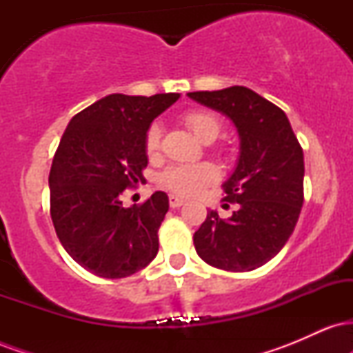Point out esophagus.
I'll use <instances>...</instances> for the list:
<instances>
[{"label": "esophagus", "mask_w": 353, "mask_h": 353, "mask_svg": "<svg viewBox=\"0 0 353 353\" xmlns=\"http://www.w3.org/2000/svg\"><path fill=\"white\" fill-rule=\"evenodd\" d=\"M169 204H171V208L176 209V208H181V205H184L185 201L179 196H174V194H171V196H169Z\"/></svg>", "instance_id": "obj_1"}]
</instances>
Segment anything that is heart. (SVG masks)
<instances>
[{
	"label": "heart",
	"mask_w": 353,
	"mask_h": 353,
	"mask_svg": "<svg viewBox=\"0 0 353 353\" xmlns=\"http://www.w3.org/2000/svg\"><path fill=\"white\" fill-rule=\"evenodd\" d=\"M185 124L189 125L194 136L205 143V141H214L221 132V123L214 114L205 111H192L185 116ZM145 152L149 156L157 152L161 145V125L152 124L145 132ZM216 169L210 164H179L171 165L161 174L159 182L163 188L171 192L181 194V196H197L202 189L216 179Z\"/></svg>",
	"instance_id": "1"
}]
</instances>
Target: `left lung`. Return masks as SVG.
I'll list each match as a JSON object with an SVG mask.
<instances>
[{
  "mask_svg": "<svg viewBox=\"0 0 353 353\" xmlns=\"http://www.w3.org/2000/svg\"><path fill=\"white\" fill-rule=\"evenodd\" d=\"M237 129V164L224 182L225 201L239 208L228 219L208 210L194 234L209 265L245 272L275 257L292 236L303 204V151L281 108L244 86L189 92Z\"/></svg>",
  "mask_w": 353,
  "mask_h": 353,
  "instance_id": "8db88e82",
  "label": "left lung"
}]
</instances>
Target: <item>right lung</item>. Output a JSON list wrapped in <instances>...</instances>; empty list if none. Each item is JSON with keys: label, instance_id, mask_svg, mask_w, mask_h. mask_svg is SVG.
<instances>
[{"label": "right lung", "instance_id": "obj_1", "mask_svg": "<svg viewBox=\"0 0 353 353\" xmlns=\"http://www.w3.org/2000/svg\"><path fill=\"white\" fill-rule=\"evenodd\" d=\"M179 98L109 94L72 117L61 137L50 172L51 219L66 252L94 275L128 277L156 257L168 194L157 190L131 208L121 196L144 181L145 132Z\"/></svg>", "mask_w": 353, "mask_h": 353}]
</instances>
